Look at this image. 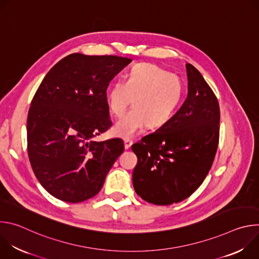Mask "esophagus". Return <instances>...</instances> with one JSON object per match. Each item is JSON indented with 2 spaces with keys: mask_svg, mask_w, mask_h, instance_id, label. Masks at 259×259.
Listing matches in <instances>:
<instances>
[{
  "mask_svg": "<svg viewBox=\"0 0 259 259\" xmlns=\"http://www.w3.org/2000/svg\"><path fill=\"white\" fill-rule=\"evenodd\" d=\"M124 143H125V149H126V150H129L130 147H131V145L133 144V141L130 140V139H125V140H124Z\"/></svg>",
  "mask_w": 259,
  "mask_h": 259,
  "instance_id": "1",
  "label": "esophagus"
}]
</instances>
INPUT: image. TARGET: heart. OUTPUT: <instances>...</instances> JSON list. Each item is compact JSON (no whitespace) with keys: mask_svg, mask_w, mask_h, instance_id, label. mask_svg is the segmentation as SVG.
Segmentation results:
<instances>
[{"mask_svg":"<svg viewBox=\"0 0 259 259\" xmlns=\"http://www.w3.org/2000/svg\"><path fill=\"white\" fill-rule=\"evenodd\" d=\"M183 94L180 79L153 64H137L126 80H117L107 91V105L114 116L121 117L132 103L130 112L118 121L115 135L132 138L145 126L160 127L167 123L177 109Z\"/></svg>","mask_w":259,"mask_h":259,"instance_id":"obj_1","label":"heart"}]
</instances>
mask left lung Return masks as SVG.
<instances>
[{
  "mask_svg": "<svg viewBox=\"0 0 259 259\" xmlns=\"http://www.w3.org/2000/svg\"><path fill=\"white\" fill-rule=\"evenodd\" d=\"M186 67L187 99L167 123L132 145L138 159L134 190L155 205L178 203L195 193L211 169L219 142L217 97L194 65Z\"/></svg>",
  "mask_w": 259,
  "mask_h": 259,
  "instance_id": "left-lung-1",
  "label": "left lung"
}]
</instances>
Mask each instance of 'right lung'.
<instances>
[{
	"instance_id": "right-lung-1",
	"label": "right lung",
	"mask_w": 259,
	"mask_h": 259,
	"mask_svg": "<svg viewBox=\"0 0 259 259\" xmlns=\"http://www.w3.org/2000/svg\"><path fill=\"white\" fill-rule=\"evenodd\" d=\"M130 58L67 55L45 76L27 115V154L32 171L53 197L68 203L99 193L124 152L120 138L94 141L112 127L106 89Z\"/></svg>"
}]
</instances>
